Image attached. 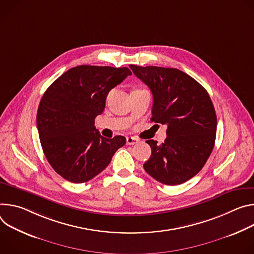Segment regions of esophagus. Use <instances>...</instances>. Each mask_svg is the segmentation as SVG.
<instances>
[{
    "label": "esophagus",
    "instance_id": "34e87169",
    "mask_svg": "<svg viewBox=\"0 0 254 254\" xmlns=\"http://www.w3.org/2000/svg\"><path fill=\"white\" fill-rule=\"evenodd\" d=\"M126 141H127L128 145H134V144L139 142V140L137 138H135V137H127L126 138Z\"/></svg>",
    "mask_w": 254,
    "mask_h": 254
}]
</instances>
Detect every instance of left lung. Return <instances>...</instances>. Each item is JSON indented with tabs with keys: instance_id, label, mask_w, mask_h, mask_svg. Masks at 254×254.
Returning <instances> with one entry per match:
<instances>
[{
	"instance_id": "left-lung-1",
	"label": "left lung",
	"mask_w": 254,
	"mask_h": 254,
	"mask_svg": "<svg viewBox=\"0 0 254 254\" xmlns=\"http://www.w3.org/2000/svg\"><path fill=\"white\" fill-rule=\"evenodd\" d=\"M153 96L151 121L166 125L161 144L147 140L151 156L143 164L157 182L181 185L198 174L215 144L217 117L208 92L177 68L129 65Z\"/></svg>"
}]
</instances>
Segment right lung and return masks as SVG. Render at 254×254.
Masks as SVG:
<instances>
[{"label": "right lung", "instance_id": "right-lung-1", "mask_svg": "<svg viewBox=\"0 0 254 254\" xmlns=\"http://www.w3.org/2000/svg\"><path fill=\"white\" fill-rule=\"evenodd\" d=\"M130 74L128 67L78 65L44 93L36 117L41 146L53 170L66 181L92 180L126 143L124 136H101L95 119L103 113L109 92Z\"/></svg>", "mask_w": 254, "mask_h": 254}]
</instances>
